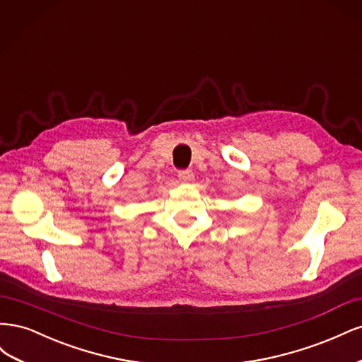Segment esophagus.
Returning <instances> with one entry per match:
<instances>
[{"mask_svg": "<svg viewBox=\"0 0 362 362\" xmlns=\"http://www.w3.org/2000/svg\"><path fill=\"white\" fill-rule=\"evenodd\" d=\"M193 178H194V175L192 170H180L178 172V180L181 182H190V181H193Z\"/></svg>", "mask_w": 362, "mask_h": 362, "instance_id": "obj_1", "label": "esophagus"}]
</instances>
